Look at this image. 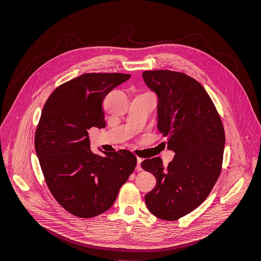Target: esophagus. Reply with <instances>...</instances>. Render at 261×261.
Masks as SVG:
<instances>
[{"label": "esophagus", "mask_w": 261, "mask_h": 261, "mask_svg": "<svg viewBox=\"0 0 261 261\" xmlns=\"http://www.w3.org/2000/svg\"><path fill=\"white\" fill-rule=\"evenodd\" d=\"M142 162H143V160H142V159H140V158H138V159H137L136 169L138 171L142 170V167H141V163H142Z\"/></svg>", "instance_id": "esophagus-1"}]
</instances>
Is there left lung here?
Returning a JSON list of instances; mask_svg holds the SVG:
<instances>
[{"instance_id":"8db88e82","label":"left lung","mask_w":261,"mask_h":261,"mask_svg":"<svg viewBox=\"0 0 261 261\" xmlns=\"http://www.w3.org/2000/svg\"><path fill=\"white\" fill-rule=\"evenodd\" d=\"M146 85L158 96V129L175 152L164 167L162 159L141 166L156 185L145 196L154 216L174 221L206 199L221 173L225 133L211 97L197 80L170 70L144 71Z\"/></svg>"}]
</instances>
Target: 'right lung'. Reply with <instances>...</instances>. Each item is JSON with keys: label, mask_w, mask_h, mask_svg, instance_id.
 <instances>
[{"label": "right lung", "mask_w": 261, "mask_h": 261, "mask_svg": "<svg viewBox=\"0 0 261 261\" xmlns=\"http://www.w3.org/2000/svg\"><path fill=\"white\" fill-rule=\"evenodd\" d=\"M130 77L80 75L57 88L43 108L35 133L41 169L53 197L77 217L110 210L136 167V156L127 149L93 153L88 136L90 128L106 127L103 99Z\"/></svg>", "instance_id": "add662e5"}]
</instances>
